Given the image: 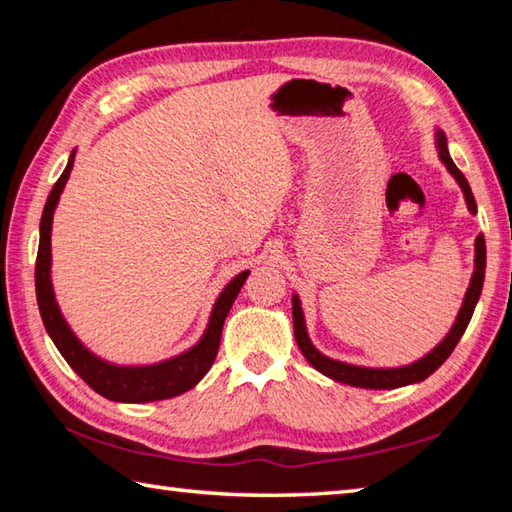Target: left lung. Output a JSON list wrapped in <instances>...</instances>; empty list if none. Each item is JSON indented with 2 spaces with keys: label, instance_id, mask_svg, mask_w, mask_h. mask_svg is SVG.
Segmentation results:
<instances>
[{
  "label": "left lung",
  "instance_id": "1",
  "mask_svg": "<svg viewBox=\"0 0 512 512\" xmlns=\"http://www.w3.org/2000/svg\"><path fill=\"white\" fill-rule=\"evenodd\" d=\"M436 151L440 162L445 164L447 171L452 173L454 180L461 187V192L465 196V205L467 210L476 214V201L474 194L470 189V183H467L461 169L456 167L452 155H449L447 149V137L445 133L436 131ZM483 277H485V239L483 235L476 237L474 241V273L470 280V287L465 291L463 305L458 309V316L454 320L452 329H449L447 336L440 341L436 348L431 352L424 354L422 359L406 363V366L400 368H368V366H354V363H345L339 359L327 357V354L320 352L314 343H311L309 334H307V323H305V311H302V302L298 298V293L291 296V305H293V334H296V343L300 352L305 354V359L314 366L318 372H323L325 377L341 381V384L348 386H357V388H372V391H391V388H402L409 384H418V381H424L429 375H433L443 363L447 361L449 354L454 352L456 343L461 341V336L465 334L467 325H470V318L474 314L476 302H479L481 289H483Z\"/></svg>",
  "mask_w": 512,
  "mask_h": 512
}]
</instances>
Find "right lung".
<instances>
[{
  "instance_id": "add662e5",
  "label": "right lung",
  "mask_w": 512,
  "mask_h": 512,
  "mask_svg": "<svg viewBox=\"0 0 512 512\" xmlns=\"http://www.w3.org/2000/svg\"><path fill=\"white\" fill-rule=\"evenodd\" d=\"M74 155L76 151L69 155L65 171L60 173L54 189L49 192L40 219L36 298L42 323H45L51 341H54L58 352L63 354V359L72 366L76 375H79L92 391L106 397V400L142 404L183 395L189 388H194L198 381L207 375V370L212 368L216 352H219L225 316H228L232 302L239 296V291L244 287L250 271H241L225 284L219 298L214 302L203 336L189 350L158 363H146V366H119V363H110L97 357L90 348H85L79 336L72 332V327L67 325L63 311H60L56 302L54 284H51V225H54V212L58 207L60 194H63L69 173H72L74 167Z\"/></svg>"
}]
</instances>
